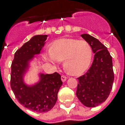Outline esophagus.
<instances>
[{
    "label": "esophagus",
    "mask_w": 125,
    "mask_h": 125,
    "mask_svg": "<svg viewBox=\"0 0 125 125\" xmlns=\"http://www.w3.org/2000/svg\"><path fill=\"white\" fill-rule=\"evenodd\" d=\"M61 79L62 81L63 82H65L66 80H67V77L65 76V75H62V77H61Z\"/></svg>",
    "instance_id": "34e87169"
}]
</instances>
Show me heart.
Segmentation results:
<instances>
[{
    "label": "heart",
    "mask_w": 125,
    "mask_h": 125,
    "mask_svg": "<svg viewBox=\"0 0 125 125\" xmlns=\"http://www.w3.org/2000/svg\"><path fill=\"white\" fill-rule=\"evenodd\" d=\"M92 56L93 51L88 42L71 38L55 40L50 50L43 53L45 60L54 65L63 61L65 71L73 75H81L86 71Z\"/></svg>",
    "instance_id": "b5f03b06"
}]
</instances>
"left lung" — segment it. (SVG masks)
<instances>
[{"label": "left lung", "mask_w": 125, "mask_h": 125, "mask_svg": "<svg viewBox=\"0 0 125 125\" xmlns=\"http://www.w3.org/2000/svg\"><path fill=\"white\" fill-rule=\"evenodd\" d=\"M81 37L91 46L95 55L88 72L77 78L76 95L84 105L95 107L106 100L113 88L114 75L112 56L97 39L87 33Z\"/></svg>", "instance_id": "left-lung-1"}]
</instances>
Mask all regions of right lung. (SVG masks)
I'll return each instance as SVG.
<instances>
[{"instance_id":"1","label":"right lung","mask_w":125,"mask_h":125,"mask_svg":"<svg viewBox=\"0 0 125 125\" xmlns=\"http://www.w3.org/2000/svg\"><path fill=\"white\" fill-rule=\"evenodd\" d=\"M47 35L33 36L14 53L11 64V87L16 98L25 107L36 113H46L54 107L58 93L62 85L61 75L57 72L40 74V80L32 86L24 83L23 76L30 61L41 53Z\"/></svg>"}]
</instances>
